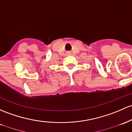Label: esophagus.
Returning a JSON list of instances; mask_svg holds the SVG:
<instances>
[{
	"label": "esophagus",
	"instance_id": "esophagus-1",
	"mask_svg": "<svg viewBox=\"0 0 132 132\" xmlns=\"http://www.w3.org/2000/svg\"><path fill=\"white\" fill-rule=\"evenodd\" d=\"M68 54H71V52H68Z\"/></svg>",
	"mask_w": 132,
	"mask_h": 132
}]
</instances>
